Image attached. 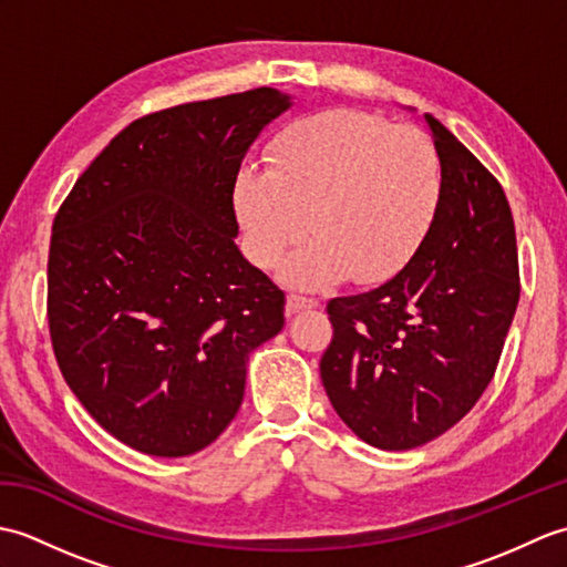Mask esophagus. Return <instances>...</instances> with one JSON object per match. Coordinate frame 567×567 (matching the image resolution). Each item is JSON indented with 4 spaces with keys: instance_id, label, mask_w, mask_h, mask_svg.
<instances>
[{
    "instance_id": "esophagus-1",
    "label": "esophagus",
    "mask_w": 567,
    "mask_h": 567,
    "mask_svg": "<svg viewBox=\"0 0 567 567\" xmlns=\"http://www.w3.org/2000/svg\"><path fill=\"white\" fill-rule=\"evenodd\" d=\"M317 307H319L317 299H309V297H302V295L287 297V317L299 315V311H305V309H317Z\"/></svg>"
}]
</instances>
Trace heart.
<instances>
[{
	"label": "heart",
	"mask_w": 567,
	"mask_h": 567,
	"mask_svg": "<svg viewBox=\"0 0 567 567\" xmlns=\"http://www.w3.org/2000/svg\"><path fill=\"white\" fill-rule=\"evenodd\" d=\"M270 167L246 165L234 209L250 260L275 268L311 228L315 238L282 265V280L321 290L355 272L382 282L424 244L441 202V163L414 126L358 112H323L285 128Z\"/></svg>",
	"instance_id": "obj_1"
}]
</instances>
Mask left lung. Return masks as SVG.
<instances>
[{
    "label": "left lung",
    "mask_w": 567,
    "mask_h": 567,
    "mask_svg": "<svg viewBox=\"0 0 567 567\" xmlns=\"http://www.w3.org/2000/svg\"><path fill=\"white\" fill-rule=\"evenodd\" d=\"M424 122L441 163L436 219L392 280L331 299L319 365L336 414L382 451L439 439L475 406L519 305L504 189L439 118Z\"/></svg>",
    "instance_id": "8db88e82"
}]
</instances>
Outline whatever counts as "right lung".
<instances>
[{
  "label": "right lung",
  "mask_w": 567,
  "mask_h": 567,
  "mask_svg": "<svg viewBox=\"0 0 567 567\" xmlns=\"http://www.w3.org/2000/svg\"><path fill=\"white\" fill-rule=\"evenodd\" d=\"M260 87L126 126L55 214L48 323L70 390L114 439L183 457L221 436L285 295L236 246L234 179L290 110Z\"/></svg>",
  "instance_id": "obj_1"
}]
</instances>
